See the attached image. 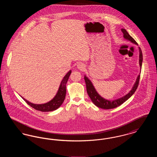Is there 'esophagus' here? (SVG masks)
<instances>
[{"mask_svg":"<svg viewBox=\"0 0 157 157\" xmlns=\"http://www.w3.org/2000/svg\"><path fill=\"white\" fill-rule=\"evenodd\" d=\"M77 67L79 69H81V70H83L84 68H85V66L82 63H79L77 65Z\"/></svg>","mask_w":157,"mask_h":157,"instance_id":"obj_1","label":"esophagus"}]
</instances>
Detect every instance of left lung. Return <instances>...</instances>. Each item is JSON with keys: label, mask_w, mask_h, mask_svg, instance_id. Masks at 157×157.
Wrapping results in <instances>:
<instances>
[{"label": "left lung", "mask_w": 157, "mask_h": 157, "mask_svg": "<svg viewBox=\"0 0 157 157\" xmlns=\"http://www.w3.org/2000/svg\"><path fill=\"white\" fill-rule=\"evenodd\" d=\"M121 30H122V33H124V39H127V40H128V41H130L132 44L138 45L136 42L129 35V33H128L127 30H125V29H122ZM139 52H140L139 63H140V66L141 69L143 58H142V51L140 47H139ZM140 78V74L138 76L132 88L127 94V95H125V96H124L122 97L118 98V99L110 101V100H108V99H106L102 97L98 93L97 91L95 90L94 86L93 85L92 82L90 81V79L86 75L84 76V79H85L87 93L90 98L92 102L94 103V104H95V105H96L98 108L105 109H109L115 108L120 106L124 102H125L127 100H128L134 94L135 90L137 89L138 84H139Z\"/></svg>", "instance_id": "obj_1"}]
</instances>
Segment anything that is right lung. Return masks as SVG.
Segmentation results:
<instances>
[{
  "label": "right lung",
  "mask_w": 157,
  "mask_h": 157,
  "mask_svg": "<svg viewBox=\"0 0 157 157\" xmlns=\"http://www.w3.org/2000/svg\"><path fill=\"white\" fill-rule=\"evenodd\" d=\"M72 71L70 70L65 76L63 77V79L60 82L59 89L58 90V92L56 94V95L52 99H51L48 102H46L43 104H35L31 103L29 101L25 99L24 98H22L23 99L33 108L35 109L37 111H40L42 112H49L53 111L56 109H57L58 108H59L63 102L65 96H66V84L67 83L69 77L71 75Z\"/></svg>",
  "instance_id": "1"
}]
</instances>
